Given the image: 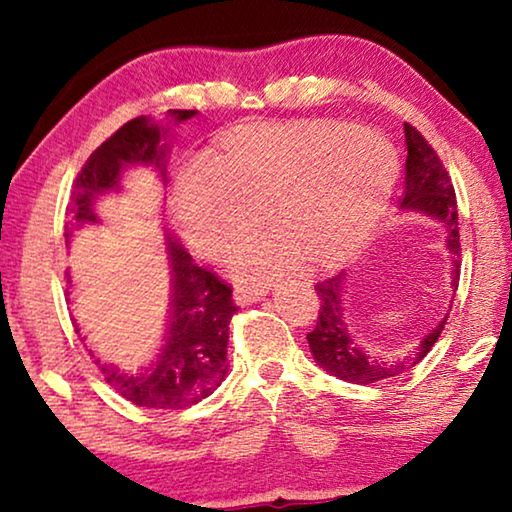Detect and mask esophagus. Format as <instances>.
Segmentation results:
<instances>
[{"label":"esophagus","mask_w":512,"mask_h":512,"mask_svg":"<svg viewBox=\"0 0 512 512\" xmlns=\"http://www.w3.org/2000/svg\"><path fill=\"white\" fill-rule=\"evenodd\" d=\"M268 293V286H237L235 289V303L237 305H251L261 300Z\"/></svg>","instance_id":"obj_1"}]
</instances>
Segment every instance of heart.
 <instances>
[{
    "instance_id": "1",
    "label": "heart",
    "mask_w": 512,
    "mask_h": 512,
    "mask_svg": "<svg viewBox=\"0 0 512 512\" xmlns=\"http://www.w3.org/2000/svg\"><path fill=\"white\" fill-rule=\"evenodd\" d=\"M398 160L389 142L333 121L244 125L221 137L212 165L181 172L174 205L188 247L219 261L268 209L275 233L230 258L242 282H265L298 254L335 268L368 242L389 205Z\"/></svg>"
}]
</instances>
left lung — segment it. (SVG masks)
Masks as SVG:
<instances>
[{"label": "left lung", "mask_w": 512, "mask_h": 512, "mask_svg": "<svg viewBox=\"0 0 512 512\" xmlns=\"http://www.w3.org/2000/svg\"><path fill=\"white\" fill-rule=\"evenodd\" d=\"M405 146H408V160H405V195L401 209L433 216L447 228V249L452 254V289L459 286V214H457V195L443 160L433 151V146L426 142L422 132L405 123ZM342 289H345V275H335L324 279L314 286L319 296V319L312 333H307L314 361L328 373L340 377V380L352 384H375L384 382L389 377L403 375L415 363L424 359L436 345L445 328V319L433 328L429 335H424L415 352L396 361H377L368 356L356 345L352 335L347 331L345 310H342Z\"/></svg>", "instance_id": "8db88e82"}]
</instances>
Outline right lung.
Returning <instances> with one entry per match:
<instances>
[{
  "instance_id": "1",
  "label": "right lung",
  "mask_w": 512,
  "mask_h": 512,
  "mask_svg": "<svg viewBox=\"0 0 512 512\" xmlns=\"http://www.w3.org/2000/svg\"><path fill=\"white\" fill-rule=\"evenodd\" d=\"M195 114L198 111L193 109L167 111V116L177 123L188 121ZM163 135L165 130L153 125L149 118L137 116L90 153L69 198L67 244L83 223H97L93 205L100 195L118 191V177L125 167L156 165L165 177L167 144H160ZM167 256L172 265V317L158 359L139 375L121 373L116 366L100 363V359L95 363H100L104 380L139 408L181 410L212 394L228 375V324L237 307L233 289L212 270L200 268L170 233Z\"/></svg>"
}]
</instances>
